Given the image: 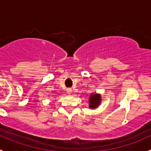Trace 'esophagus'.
Instances as JSON below:
<instances>
[{
  "instance_id": "1",
  "label": "esophagus",
  "mask_w": 151,
  "mask_h": 151,
  "mask_svg": "<svg viewBox=\"0 0 151 151\" xmlns=\"http://www.w3.org/2000/svg\"><path fill=\"white\" fill-rule=\"evenodd\" d=\"M66 91H67V93L70 94L71 93V91H72V90H71V88H68V89L66 90Z\"/></svg>"
}]
</instances>
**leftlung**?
<instances>
[{
  "label": "left lung",
  "mask_w": 151,
  "mask_h": 151,
  "mask_svg": "<svg viewBox=\"0 0 151 151\" xmlns=\"http://www.w3.org/2000/svg\"><path fill=\"white\" fill-rule=\"evenodd\" d=\"M101 101V95L97 93H92L89 98V107L91 109H96L98 107Z\"/></svg>",
  "instance_id": "8db88e82"
}]
</instances>
